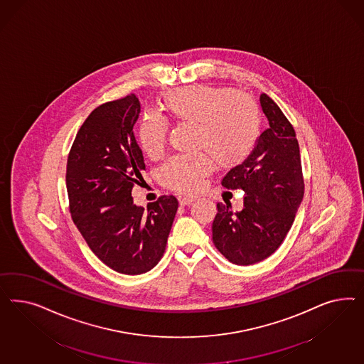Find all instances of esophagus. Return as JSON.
<instances>
[{
	"label": "esophagus",
	"mask_w": 364,
	"mask_h": 364,
	"mask_svg": "<svg viewBox=\"0 0 364 364\" xmlns=\"http://www.w3.org/2000/svg\"><path fill=\"white\" fill-rule=\"evenodd\" d=\"M195 200H196V198H180L178 201H180V205L186 207V205H189V204H192V203H193Z\"/></svg>",
	"instance_id": "esophagus-1"
}]
</instances>
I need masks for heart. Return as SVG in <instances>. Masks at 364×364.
Instances as JSON below:
<instances>
[{
	"label": "heart",
	"instance_id": "1",
	"mask_svg": "<svg viewBox=\"0 0 364 364\" xmlns=\"http://www.w3.org/2000/svg\"><path fill=\"white\" fill-rule=\"evenodd\" d=\"M166 113L178 122L198 127V146L207 151L216 166L235 168L252 154L260 133V116L252 100L236 89L195 85L176 89L163 99ZM140 144L149 157L161 154L166 122L145 114L139 131ZM205 154L175 156L160 169L166 187L183 193L196 192L210 172Z\"/></svg>",
	"mask_w": 364,
	"mask_h": 364
}]
</instances>
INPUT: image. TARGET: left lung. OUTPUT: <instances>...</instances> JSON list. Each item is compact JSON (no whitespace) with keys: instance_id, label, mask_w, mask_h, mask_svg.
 Instances as JSON below:
<instances>
[{"instance_id":"1","label":"left lung","mask_w":364,"mask_h":364,"mask_svg":"<svg viewBox=\"0 0 364 364\" xmlns=\"http://www.w3.org/2000/svg\"><path fill=\"white\" fill-rule=\"evenodd\" d=\"M269 127L260 133L252 154L232 168L221 184L242 188L244 207L218 204L212 240L231 263L251 265L275 252L289 231L304 195L298 139L275 101L260 95Z\"/></svg>"}]
</instances>
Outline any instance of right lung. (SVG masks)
<instances>
[{"mask_svg":"<svg viewBox=\"0 0 364 364\" xmlns=\"http://www.w3.org/2000/svg\"><path fill=\"white\" fill-rule=\"evenodd\" d=\"M140 112L134 95L100 105L81 125L66 164L72 219L92 252L124 275L145 274L160 262L178 208L175 196L146 210L133 203L145 169L133 133Z\"/></svg>","mask_w":364,"mask_h":364,"instance_id":"add662e5","label":"right lung"}]
</instances>
